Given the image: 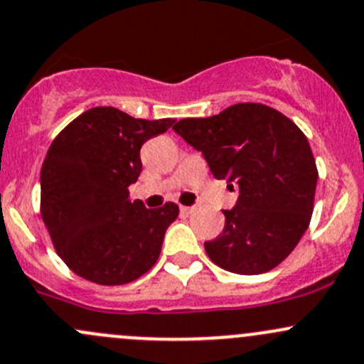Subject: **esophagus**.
<instances>
[{"instance_id":"34e87169","label":"esophagus","mask_w":364,"mask_h":364,"mask_svg":"<svg viewBox=\"0 0 364 364\" xmlns=\"http://www.w3.org/2000/svg\"><path fill=\"white\" fill-rule=\"evenodd\" d=\"M194 206H181V212L182 213H186V215H189V213H193L194 212Z\"/></svg>"}]
</instances>
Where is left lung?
<instances>
[{"instance_id":"1","label":"left lung","mask_w":364,"mask_h":364,"mask_svg":"<svg viewBox=\"0 0 364 364\" xmlns=\"http://www.w3.org/2000/svg\"><path fill=\"white\" fill-rule=\"evenodd\" d=\"M173 130L201 151L215 178L237 187L220 236L206 241L213 264L262 274L299 245L314 208L318 168L306 135L276 109L234 104L210 118L181 119Z\"/></svg>"}]
</instances>
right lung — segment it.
Instances as JSON below:
<instances>
[{"mask_svg": "<svg viewBox=\"0 0 364 364\" xmlns=\"http://www.w3.org/2000/svg\"><path fill=\"white\" fill-rule=\"evenodd\" d=\"M175 119H136L93 107L55 136L41 168V217L57 255L73 272L105 287L127 284L156 264L178 206L130 201L140 147Z\"/></svg>", "mask_w": 364, "mask_h": 364, "instance_id": "right-lung-1", "label": "right lung"}]
</instances>
